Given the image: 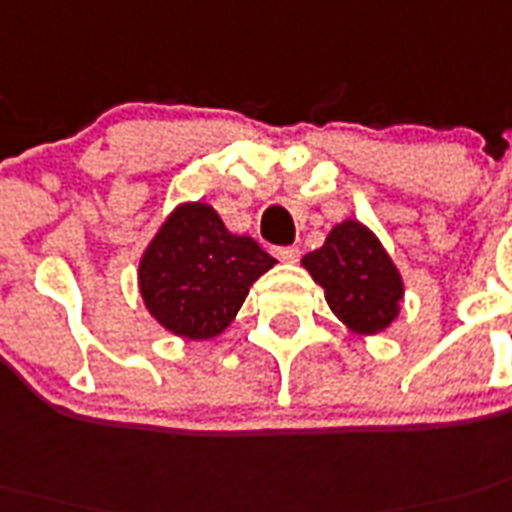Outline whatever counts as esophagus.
<instances>
[{"label":"esophagus","mask_w":512,"mask_h":512,"mask_svg":"<svg viewBox=\"0 0 512 512\" xmlns=\"http://www.w3.org/2000/svg\"><path fill=\"white\" fill-rule=\"evenodd\" d=\"M276 257L281 263H296L299 260V247H278Z\"/></svg>","instance_id":"34e87169"}]
</instances>
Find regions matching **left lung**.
<instances>
[{"label": "left lung", "mask_w": 512, "mask_h": 512, "mask_svg": "<svg viewBox=\"0 0 512 512\" xmlns=\"http://www.w3.org/2000/svg\"><path fill=\"white\" fill-rule=\"evenodd\" d=\"M302 265L351 333L375 336L401 312V273L364 223L349 218L333 226L325 244L302 257Z\"/></svg>", "instance_id": "1"}]
</instances>
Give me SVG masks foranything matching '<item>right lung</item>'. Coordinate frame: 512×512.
<instances>
[{
    "instance_id": "add662e5",
    "label": "right lung",
    "mask_w": 512,
    "mask_h": 512,
    "mask_svg": "<svg viewBox=\"0 0 512 512\" xmlns=\"http://www.w3.org/2000/svg\"><path fill=\"white\" fill-rule=\"evenodd\" d=\"M276 265L252 236L223 226L213 205L184 203L143 252L137 281L148 312L179 338L205 341L229 328L249 286Z\"/></svg>"
}]
</instances>
